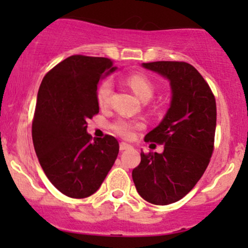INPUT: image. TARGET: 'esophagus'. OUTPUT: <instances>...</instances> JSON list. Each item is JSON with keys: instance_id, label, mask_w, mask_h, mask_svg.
I'll return each mask as SVG.
<instances>
[{"instance_id": "1", "label": "esophagus", "mask_w": 248, "mask_h": 248, "mask_svg": "<svg viewBox=\"0 0 248 248\" xmlns=\"http://www.w3.org/2000/svg\"><path fill=\"white\" fill-rule=\"evenodd\" d=\"M131 145L129 144H127V142H124V141H122V142H120V150H121V151H124V150H127V149H131Z\"/></svg>"}]
</instances>
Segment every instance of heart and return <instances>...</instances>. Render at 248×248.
<instances>
[{
	"label": "heart",
	"instance_id": "b5f03b06",
	"mask_svg": "<svg viewBox=\"0 0 248 248\" xmlns=\"http://www.w3.org/2000/svg\"><path fill=\"white\" fill-rule=\"evenodd\" d=\"M126 82L128 86L134 91V93L139 97L141 101H149L154 96L156 91V85L155 82L141 73L129 74L126 78ZM112 93V82L106 79L101 81L97 86L96 97L98 106L101 108H108L110 104V98ZM141 127V124L138 121H132L127 119H117L114 124H111L112 131L116 132L122 138L131 139L134 136V132Z\"/></svg>",
	"mask_w": 248,
	"mask_h": 248
}]
</instances>
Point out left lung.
Segmentation results:
<instances>
[{
    "label": "left lung",
    "mask_w": 248,
    "mask_h": 248,
    "mask_svg": "<svg viewBox=\"0 0 248 248\" xmlns=\"http://www.w3.org/2000/svg\"><path fill=\"white\" fill-rule=\"evenodd\" d=\"M142 66L168 78L172 97L164 119L144 138L146 142L164 145V151L141 152L132 177L142 199L168 205L184 198L209 166L216 131V101L209 84L187 62L157 61Z\"/></svg>",
    "instance_id": "left-lung-1"
}]
</instances>
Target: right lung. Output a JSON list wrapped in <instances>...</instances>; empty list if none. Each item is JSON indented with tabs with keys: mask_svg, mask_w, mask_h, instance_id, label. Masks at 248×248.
I'll list each match as a JSON object with an SVG mask.
<instances>
[{
	"mask_svg": "<svg viewBox=\"0 0 248 248\" xmlns=\"http://www.w3.org/2000/svg\"><path fill=\"white\" fill-rule=\"evenodd\" d=\"M106 57L73 55L50 69L42 80L32 120V140L49 181L64 196L93 194L119 155L112 136L92 138L87 120L99 112V79L116 69Z\"/></svg>",
	"mask_w": 248,
	"mask_h": 248,
	"instance_id": "right-lung-1",
	"label": "right lung"
}]
</instances>
